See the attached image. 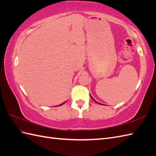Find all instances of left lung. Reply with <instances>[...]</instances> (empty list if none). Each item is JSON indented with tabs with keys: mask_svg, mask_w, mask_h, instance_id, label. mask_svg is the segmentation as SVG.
Segmentation results:
<instances>
[{
	"mask_svg": "<svg viewBox=\"0 0 156 156\" xmlns=\"http://www.w3.org/2000/svg\"><path fill=\"white\" fill-rule=\"evenodd\" d=\"M90 96H91V95H90ZM91 98H92V99H94V101H95V103H98V104H99V105H103V104H101V103H98V101H95V99H94V98H93L92 97H91Z\"/></svg>",
	"mask_w": 156,
	"mask_h": 156,
	"instance_id": "obj_1",
	"label": "left lung"
}]
</instances>
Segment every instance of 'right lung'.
I'll list each match as a JSON object with an SVG mask.
<instances>
[{"label": "right lung", "instance_id": "obj_1", "mask_svg": "<svg viewBox=\"0 0 156 156\" xmlns=\"http://www.w3.org/2000/svg\"><path fill=\"white\" fill-rule=\"evenodd\" d=\"M66 101H65V102H64V103H61V104H60V105H57V106H60V105H63L64 104V103H66ZM57 106H56V107H57Z\"/></svg>", "mask_w": 156, "mask_h": 156}]
</instances>
